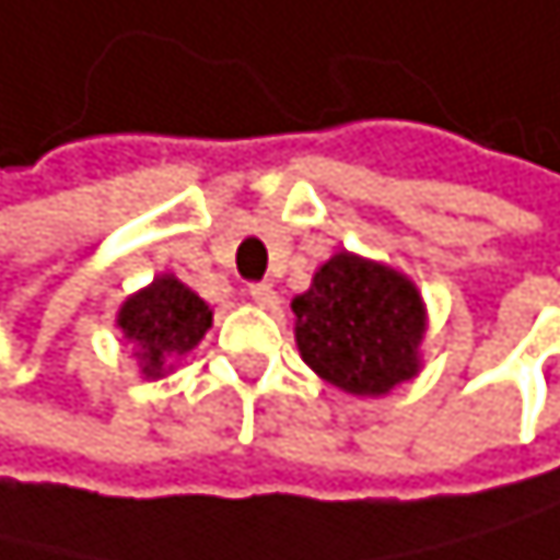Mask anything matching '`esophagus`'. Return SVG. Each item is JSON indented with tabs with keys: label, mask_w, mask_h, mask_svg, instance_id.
<instances>
[{
	"label": "esophagus",
	"mask_w": 560,
	"mask_h": 560,
	"mask_svg": "<svg viewBox=\"0 0 560 560\" xmlns=\"http://www.w3.org/2000/svg\"><path fill=\"white\" fill-rule=\"evenodd\" d=\"M250 299H254V303L261 306V310H275V306H278V295H275V289H271L268 282H254V285H250Z\"/></svg>",
	"instance_id": "34e87169"
}]
</instances>
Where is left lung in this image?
Listing matches in <instances>:
<instances>
[{
	"label": "left lung",
	"instance_id": "8db88e82",
	"mask_svg": "<svg viewBox=\"0 0 560 560\" xmlns=\"http://www.w3.org/2000/svg\"><path fill=\"white\" fill-rule=\"evenodd\" d=\"M292 313L303 361L343 393L385 396L417 375L423 303L399 271L337 254L313 275L310 292L292 299Z\"/></svg>",
	"mask_w": 560,
	"mask_h": 560
}]
</instances>
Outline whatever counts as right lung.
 Here are the masks:
<instances>
[{"mask_svg":"<svg viewBox=\"0 0 560 560\" xmlns=\"http://www.w3.org/2000/svg\"><path fill=\"white\" fill-rule=\"evenodd\" d=\"M209 306L172 275L154 278L148 289L130 295L119 310V330L140 348L143 375H161L164 358L192 351L209 330Z\"/></svg>","mask_w":560,"mask_h":560,"instance_id":"add662e5","label":"right lung"}]
</instances>
